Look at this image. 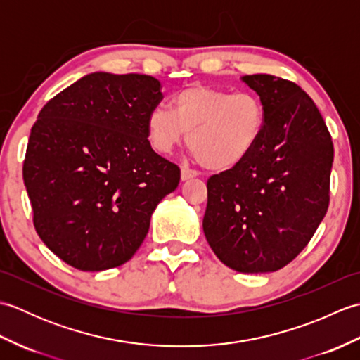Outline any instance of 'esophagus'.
<instances>
[{
  "mask_svg": "<svg viewBox=\"0 0 360 360\" xmlns=\"http://www.w3.org/2000/svg\"><path fill=\"white\" fill-rule=\"evenodd\" d=\"M196 176H198L196 170H192V168H188V167H182L181 168V179L182 181H188V179H192V178H196Z\"/></svg>",
  "mask_w": 360,
  "mask_h": 360,
  "instance_id": "1",
  "label": "esophagus"
}]
</instances>
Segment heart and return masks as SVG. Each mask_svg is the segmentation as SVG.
Wrapping results in <instances>:
<instances>
[{"instance_id":"1","label":"heart","mask_w":360,"mask_h":360,"mask_svg":"<svg viewBox=\"0 0 360 360\" xmlns=\"http://www.w3.org/2000/svg\"><path fill=\"white\" fill-rule=\"evenodd\" d=\"M170 110L156 106L147 116L153 150L168 155L188 134V148L202 167L226 172L240 165L262 141L264 105L257 94L195 85L176 93Z\"/></svg>"}]
</instances>
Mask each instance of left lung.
I'll use <instances>...</instances> for the list:
<instances>
[{
    "mask_svg": "<svg viewBox=\"0 0 360 360\" xmlns=\"http://www.w3.org/2000/svg\"><path fill=\"white\" fill-rule=\"evenodd\" d=\"M241 80L264 105V133L246 160L207 181L202 229L226 266L264 274L292 262L325 218L334 147L300 86L269 74Z\"/></svg>",
    "mask_w": 360,
    "mask_h": 360,
    "instance_id": "1",
    "label": "left lung"
}]
</instances>
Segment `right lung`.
<instances>
[{"instance_id": "right-lung-1", "label": "right lung", "mask_w": 360, "mask_h": 360, "mask_svg": "<svg viewBox=\"0 0 360 360\" xmlns=\"http://www.w3.org/2000/svg\"><path fill=\"white\" fill-rule=\"evenodd\" d=\"M160 98L151 75L93 72L51 98L30 129L22 179L35 231L75 269L127 263L179 184V167L147 136Z\"/></svg>"}]
</instances>
